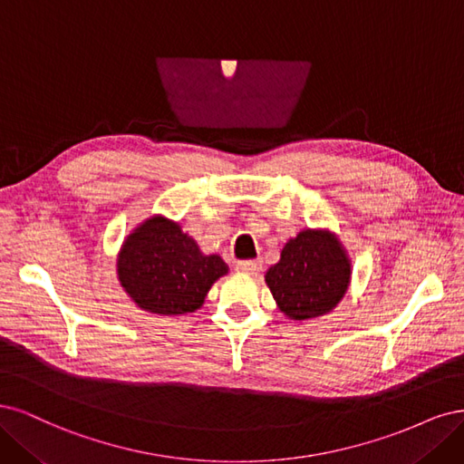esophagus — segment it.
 <instances>
[{
  "label": "esophagus",
  "mask_w": 464,
  "mask_h": 464,
  "mask_svg": "<svg viewBox=\"0 0 464 464\" xmlns=\"http://www.w3.org/2000/svg\"><path fill=\"white\" fill-rule=\"evenodd\" d=\"M235 270L243 274H258L262 270V260H241L237 262Z\"/></svg>",
  "instance_id": "obj_1"
}]
</instances>
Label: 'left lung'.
Returning a JSON list of instances; mask_svg holds the SVG:
<instances>
[{"label":"left lung","mask_w":464,"mask_h":464,"mask_svg":"<svg viewBox=\"0 0 464 464\" xmlns=\"http://www.w3.org/2000/svg\"><path fill=\"white\" fill-rule=\"evenodd\" d=\"M279 310L291 320L332 312L351 283V260L330 231H301L283 246L281 258L266 272Z\"/></svg>","instance_id":"left-lung-1"}]
</instances>
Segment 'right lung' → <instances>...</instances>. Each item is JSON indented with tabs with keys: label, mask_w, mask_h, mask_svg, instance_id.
<instances>
[{
	"label": "right lung",
	"mask_w": 464,
	"mask_h": 464,
	"mask_svg": "<svg viewBox=\"0 0 464 464\" xmlns=\"http://www.w3.org/2000/svg\"><path fill=\"white\" fill-rule=\"evenodd\" d=\"M218 254L200 252L179 223L161 216L134 229L117 258V276L139 308L179 316L198 310L214 283L227 274Z\"/></svg>",
	"instance_id": "1"
}]
</instances>
